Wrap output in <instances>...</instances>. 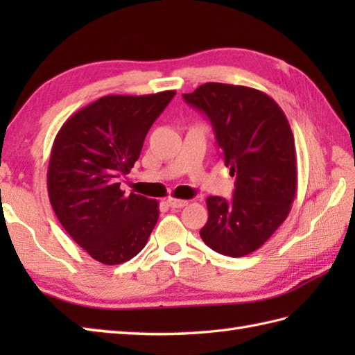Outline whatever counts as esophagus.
I'll use <instances>...</instances> for the list:
<instances>
[{"label": "esophagus", "instance_id": "esophagus-1", "mask_svg": "<svg viewBox=\"0 0 355 355\" xmlns=\"http://www.w3.org/2000/svg\"><path fill=\"white\" fill-rule=\"evenodd\" d=\"M187 200H178V198H168V206L172 209H182L184 206H187Z\"/></svg>", "mask_w": 355, "mask_h": 355}]
</instances>
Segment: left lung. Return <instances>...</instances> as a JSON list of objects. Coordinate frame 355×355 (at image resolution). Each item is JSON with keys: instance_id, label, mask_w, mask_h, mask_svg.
<instances>
[{"instance_id": "1", "label": "left lung", "mask_w": 355, "mask_h": 355, "mask_svg": "<svg viewBox=\"0 0 355 355\" xmlns=\"http://www.w3.org/2000/svg\"><path fill=\"white\" fill-rule=\"evenodd\" d=\"M212 123L224 164L236 178L233 198L206 200L200 236L216 253L245 256L288 216L297 189L294 137L281 107L250 87L207 82L183 94Z\"/></svg>"}]
</instances>
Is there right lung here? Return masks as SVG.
<instances>
[{"label": "right lung", "instance_id": "right-lung-1", "mask_svg": "<svg viewBox=\"0 0 355 355\" xmlns=\"http://www.w3.org/2000/svg\"><path fill=\"white\" fill-rule=\"evenodd\" d=\"M175 92L103 96L67 120L53 141L47 189L67 233L107 266L132 259L158 220V201L120 189L149 128Z\"/></svg>", "mask_w": 355, "mask_h": 355}]
</instances>
